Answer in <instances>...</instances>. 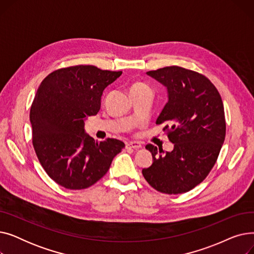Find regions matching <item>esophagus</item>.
<instances>
[{
    "label": "esophagus",
    "mask_w": 254,
    "mask_h": 254,
    "mask_svg": "<svg viewBox=\"0 0 254 254\" xmlns=\"http://www.w3.org/2000/svg\"><path fill=\"white\" fill-rule=\"evenodd\" d=\"M142 147V144L140 142H128L127 143V148H134V149H139Z\"/></svg>",
    "instance_id": "34e87169"
}]
</instances>
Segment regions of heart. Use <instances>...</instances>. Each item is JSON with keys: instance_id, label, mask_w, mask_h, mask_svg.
Wrapping results in <instances>:
<instances>
[{"instance_id": "heart-1", "label": "heart", "mask_w": 254, "mask_h": 254, "mask_svg": "<svg viewBox=\"0 0 254 254\" xmlns=\"http://www.w3.org/2000/svg\"><path fill=\"white\" fill-rule=\"evenodd\" d=\"M129 92L130 96H135V95H141V93H146V92H152L150 86L148 84H146L143 81H135L129 87Z\"/></svg>"}]
</instances>
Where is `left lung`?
Returning a JSON list of instances; mask_svg holds the SVG:
<instances>
[{
    "mask_svg": "<svg viewBox=\"0 0 254 254\" xmlns=\"http://www.w3.org/2000/svg\"><path fill=\"white\" fill-rule=\"evenodd\" d=\"M147 74L168 88L169 101L156 119L174 149L146 145L153 158L142 174L154 190L168 194L188 192L214 167L225 139V117L217 88L203 74L177 65Z\"/></svg>",
    "mask_w": 254,
    "mask_h": 254,
    "instance_id": "8db88e82",
    "label": "left lung"
}]
</instances>
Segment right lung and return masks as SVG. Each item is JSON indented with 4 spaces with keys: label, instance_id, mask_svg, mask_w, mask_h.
<instances>
[{
    "label": "right lung",
    "instance_id": "right-lung-1",
    "mask_svg": "<svg viewBox=\"0 0 254 254\" xmlns=\"http://www.w3.org/2000/svg\"><path fill=\"white\" fill-rule=\"evenodd\" d=\"M122 74L77 64L51 72L40 84L30 111L32 142L47 175L63 188L93 185L125 147L119 140L99 142L84 132L85 117L99 112L104 89Z\"/></svg>",
    "mask_w": 254,
    "mask_h": 254
}]
</instances>
